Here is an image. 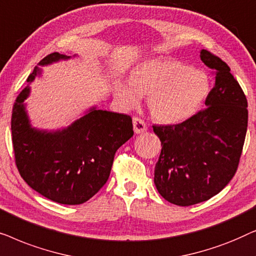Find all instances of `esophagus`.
<instances>
[{
	"instance_id": "obj_1",
	"label": "esophagus",
	"mask_w": 256,
	"mask_h": 256,
	"mask_svg": "<svg viewBox=\"0 0 256 256\" xmlns=\"http://www.w3.org/2000/svg\"><path fill=\"white\" fill-rule=\"evenodd\" d=\"M132 124H134V132L136 134H141V132H144L148 129L146 122L140 118H132Z\"/></svg>"
}]
</instances>
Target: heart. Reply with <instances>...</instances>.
Instances as JSON below:
<instances>
[{
	"label": "heart",
	"mask_w": 256,
	"mask_h": 256,
	"mask_svg": "<svg viewBox=\"0 0 256 256\" xmlns=\"http://www.w3.org/2000/svg\"><path fill=\"white\" fill-rule=\"evenodd\" d=\"M211 90L208 74L174 58L152 59L140 64L128 82L116 85L118 98L126 107L146 96L152 116L162 124L188 120L204 104Z\"/></svg>",
	"instance_id": "1"
}]
</instances>
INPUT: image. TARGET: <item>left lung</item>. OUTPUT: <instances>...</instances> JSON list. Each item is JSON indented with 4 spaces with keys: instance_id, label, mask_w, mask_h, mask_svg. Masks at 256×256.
<instances>
[{
    "instance_id": "left-lung-1",
    "label": "left lung",
    "mask_w": 256,
    "mask_h": 256,
    "mask_svg": "<svg viewBox=\"0 0 256 256\" xmlns=\"http://www.w3.org/2000/svg\"><path fill=\"white\" fill-rule=\"evenodd\" d=\"M200 59L216 76L206 107L182 124L152 126L162 144L154 182L178 206L208 200L230 183L247 132V99L228 65L208 50Z\"/></svg>"
}]
</instances>
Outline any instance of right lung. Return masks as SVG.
I'll use <instances>...</instances> for the list:
<instances>
[{"label":"right lung","instance_id":"1","mask_svg":"<svg viewBox=\"0 0 256 256\" xmlns=\"http://www.w3.org/2000/svg\"><path fill=\"white\" fill-rule=\"evenodd\" d=\"M68 58L54 52L40 65ZM37 74L38 66L26 82H34ZM29 93V86L20 93L12 115L14 154L20 177L50 200L82 204L106 184L115 152L134 135L132 118L92 108L62 130H38L31 127L23 104Z\"/></svg>","mask_w":256,"mask_h":256}]
</instances>
